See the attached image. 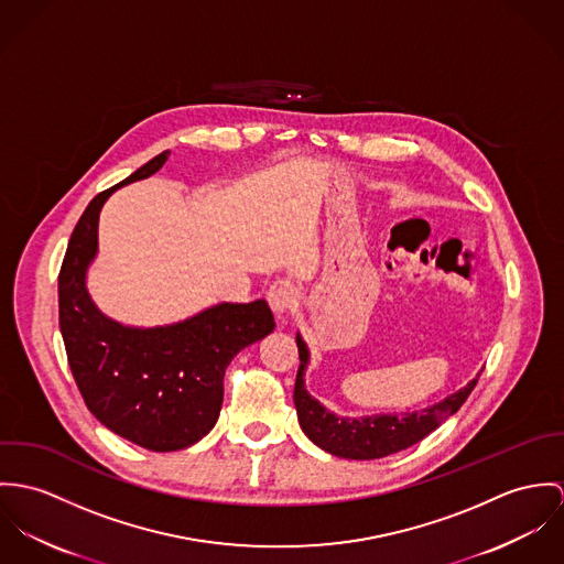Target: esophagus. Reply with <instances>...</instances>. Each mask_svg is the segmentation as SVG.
<instances>
[{
    "instance_id": "obj_1",
    "label": "esophagus",
    "mask_w": 564,
    "mask_h": 564,
    "mask_svg": "<svg viewBox=\"0 0 564 564\" xmlns=\"http://www.w3.org/2000/svg\"><path fill=\"white\" fill-rule=\"evenodd\" d=\"M296 301H299V290L288 279L274 281L268 290V303H270L272 312L276 313L279 317L292 312L296 307Z\"/></svg>"
}]
</instances>
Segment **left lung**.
<instances>
[{
	"instance_id": "left-lung-1",
	"label": "left lung",
	"mask_w": 564,
	"mask_h": 564,
	"mask_svg": "<svg viewBox=\"0 0 564 564\" xmlns=\"http://www.w3.org/2000/svg\"><path fill=\"white\" fill-rule=\"evenodd\" d=\"M296 346L301 357V368L294 384V404L299 413V424L303 433L312 438L324 452L352 458V460H372L400 449L415 445L417 441L429 437L433 431L454 415L463 402L469 398L478 378H471L465 387L449 393L441 402L426 409L411 413H380L364 417H344L330 413L324 404H319L305 387V370L310 366V348L301 333H296Z\"/></svg>"
}]
</instances>
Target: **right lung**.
<instances>
[{
	"label": "right lung",
	"instance_id": "1",
	"mask_svg": "<svg viewBox=\"0 0 564 564\" xmlns=\"http://www.w3.org/2000/svg\"><path fill=\"white\" fill-rule=\"evenodd\" d=\"M169 155H155L88 203L58 276L64 348L88 411L115 435L151 452L184 449L205 437L220 415L227 366L274 330V315L263 299L218 303L147 328L121 324L93 303L86 274L99 251L104 203L121 186L155 175Z\"/></svg>",
	"mask_w": 564,
	"mask_h": 564
}]
</instances>
